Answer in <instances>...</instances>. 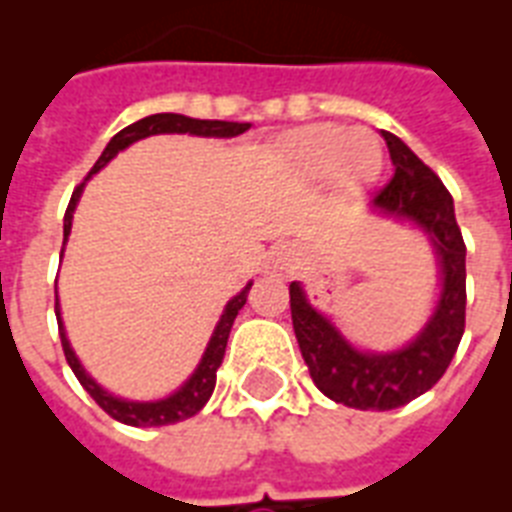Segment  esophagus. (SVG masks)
<instances>
[{
	"label": "esophagus",
	"mask_w": 512,
	"mask_h": 512,
	"mask_svg": "<svg viewBox=\"0 0 512 512\" xmlns=\"http://www.w3.org/2000/svg\"><path fill=\"white\" fill-rule=\"evenodd\" d=\"M268 265H271V271H276V273L292 271V268L297 265L295 247H292V244H276V247L271 249Z\"/></svg>",
	"instance_id": "1"
}]
</instances>
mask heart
Wrapping results in <instances>:
<instances>
[{"mask_svg": "<svg viewBox=\"0 0 512 512\" xmlns=\"http://www.w3.org/2000/svg\"><path fill=\"white\" fill-rule=\"evenodd\" d=\"M284 156L297 175L319 180L332 175L340 188H356L380 170V143L372 132L345 130L337 124L300 127L284 140Z\"/></svg>", "mask_w": 512, "mask_h": 512, "instance_id": "1", "label": "heart"}]
</instances>
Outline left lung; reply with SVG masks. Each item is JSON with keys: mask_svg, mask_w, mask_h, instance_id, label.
I'll return each instance as SVG.
<instances>
[{"mask_svg": "<svg viewBox=\"0 0 512 512\" xmlns=\"http://www.w3.org/2000/svg\"><path fill=\"white\" fill-rule=\"evenodd\" d=\"M388 143L393 177L374 196V207L388 215L409 217L430 233L441 257V300L422 335L396 353L353 350L321 313L305 300L297 281L289 284V308L297 345L316 388L337 404L388 412L422 396L452 364L465 332V241L454 217L452 193L441 177L393 132L382 130Z\"/></svg>", "mask_w": 512, "mask_h": 512, "instance_id": "left-lung-1", "label": "left lung"}]
</instances>
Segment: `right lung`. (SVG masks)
<instances>
[{"label": "right lung", "instance_id": "1", "mask_svg": "<svg viewBox=\"0 0 512 512\" xmlns=\"http://www.w3.org/2000/svg\"><path fill=\"white\" fill-rule=\"evenodd\" d=\"M247 130H249L247 122L191 119V116H183V114L146 116V119H140V122L124 127L122 132H116L114 138H111V143L106 146V151L100 154V159L90 170V175L92 172H98L100 167H106V164L111 162L119 151L132 146L135 140L148 138V135H162V132H188V135H204V138H233V135H241V132H247ZM87 177H84V180H87ZM82 188L84 183L76 185L74 196H71V201H68L66 217H63V244H66L68 231H71V217H74V207H76V201H79ZM249 287H252V284H247V287L241 289L239 295L233 297L231 303L225 305L223 319H220V324H217L215 335H212V340H209L207 350H204V358H201L199 369L191 374V380L185 382L183 388L177 390V393H172L170 398H164V401L135 404V401H122V398L108 396L106 390L100 388L98 382L84 372L82 364H79V358L74 356V350H71V345H68L66 340V332H63V324H60V308L58 303H55V316H58V329H60V345H63L68 366L74 369L76 380L82 382V388L95 398V404H98L106 414H111L114 420L124 422V425H135V428L172 425V422L188 420V417H193L196 412H201V406L207 404L209 396H212V390H215V382H217V369H220V364H223L225 345H228V335H231L233 319L239 316V311L244 308V303H247Z\"/></svg>", "mask_w": 512, "mask_h": 512}]
</instances>
